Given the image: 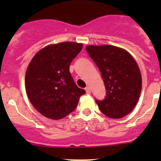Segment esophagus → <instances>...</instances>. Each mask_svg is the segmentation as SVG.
<instances>
[{
    "label": "esophagus",
    "mask_w": 161,
    "mask_h": 161,
    "mask_svg": "<svg viewBox=\"0 0 161 161\" xmlns=\"http://www.w3.org/2000/svg\"><path fill=\"white\" fill-rule=\"evenodd\" d=\"M85 91H86V93H87L88 94H89V93H91V89L89 87H86L85 88Z\"/></svg>",
    "instance_id": "esophagus-1"
}]
</instances>
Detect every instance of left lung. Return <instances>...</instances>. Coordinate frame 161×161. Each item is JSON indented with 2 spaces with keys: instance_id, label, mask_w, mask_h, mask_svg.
I'll return each mask as SVG.
<instances>
[{
  "instance_id": "left-lung-1",
  "label": "left lung",
  "mask_w": 161,
  "mask_h": 161,
  "mask_svg": "<svg viewBox=\"0 0 161 161\" xmlns=\"http://www.w3.org/2000/svg\"><path fill=\"white\" fill-rule=\"evenodd\" d=\"M85 50L99 68L106 87L105 99H96L101 112L111 119L125 117L136 106L141 93L137 63L129 52L117 47L90 45Z\"/></svg>"
}]
</instances>
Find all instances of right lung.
Instances as JSON below:
<instances>
[{"label":"right lung","instance_id":"add662e5","mask_svg":"<svg viewBox=\"0 0 161 161\" xmlns=\"http://www.w3.org/2000/svg\"><path fill=\"white\" fill-rule=\"evenodd\" d=\"M82 47V43L73 42L49 45L37 52L29 64L25 78L28 98L48 119L66 117L76 108L80 97L85 93L69 72L72 59Z\"/></svg>","mask_w":161,"mask_h":161}]
</instances>
